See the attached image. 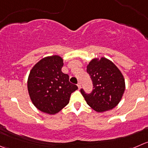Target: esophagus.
I'll return each instance as SVG.
<instances>
[{"label": "esophagus", "mask_w": 148, "mask_h": 148, "mask_svg": "<svg viewBox=\"0 0 148 148\" xmlns=\"http://www.w3.org/2000/svg\"><path fill=\"white\" fill-rule=\"evenodd\" d=\"M77 86H78V88H79V89L81 88V83L79 82L78 84H77Z\"/></svg>", "instance_id": "1"}]
</instances>
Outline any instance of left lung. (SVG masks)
I'll return each mask as SVG.
<instances>
[{"label": "left lung", "instance_id": "8db88e82", "mask_svg": "<svg viewBox=\"0 0 148 148\" xmlns=\"http://www.w3.org/2000/svg\"><path fill=\"white\" fill-rule=\"evenodd\" d=\"M93 84V90L87 94L80 90L87 104L97 112L111 110L119 104L125 90L122 74L110 60L92 59L87 66Z\"/></svg>", "mask_w": 148, "mask_h": 148}]
</instances>
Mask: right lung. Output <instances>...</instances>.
Masks as SVG:
<instances>
[{
  "instance_id": "add662e5",
  "label": "right lung",
  "mask_w": 148,
  "mask_h": 148,
  "mask_svg": "<svg viewBox=\"0 0 148 148\" xmlns=\"http://www.w3.org/2000/svg\"><path fill=\"white\" fill-rule=\"evenodd\" d=\"M63 59L58 56L45 57L33 66L27 81L32 102L38 109L55 114L69 102L71 94L78 89L61 71Z\"/></svg>"
}]
</instances>
